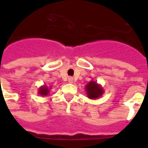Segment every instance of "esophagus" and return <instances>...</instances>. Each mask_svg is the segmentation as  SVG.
<instances>
[{
    "label": "esophagus",
    "instance_id": "obj_1",
    "mask_svg": "<svg viewBox=\"0 0 148 148\" xmlns=\"http://www.w3.org/2000/svg\"><path fill=\"white\" fill-rule=\"evenodd\" d=\"M68 82H69V83H73V78L70 77L69 79H68Z\"/></svg>",
    "mask_w": 148,
    "mask_h": 148
}]
</instances>
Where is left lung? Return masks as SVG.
I'll use <instances>...</instances> for the list:
<instances>
[{
	"label": "left lung",
	"mask_w": 148,
	"mask_h": 148,
	"mask_svg": "<svg viewBox=\"0 0 148 148\" xmlns=\"http://www.w3.org/2000/svg\"><path fill=\"white\" fill-rule=\"evenodd\" d=\"M87 96L90 99H97L104 94V90L102 86L95 81H90L85 86Z\"/></svg>",
	"instance_id": "obj_1"
}]
</instances>
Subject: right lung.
I'll return each instance as SVG.
<instances>
[{"instance_id": "add662e5", "label": "right lung", "mask_w": 148, "mask_h": 148, "mask_svg": "<svg viewBox=\"0 0 148 148\" xmlns=\"http://www.w3.org/2000/svg\"><path fill=\"white\" fill-rule=\"evenodd\" d=\"M51 89H52L51 87L44 84V85H42L41 87H39L38 90V93L41 95V96H46L50 92Z\"/></svg>"}]
</instances>
